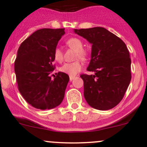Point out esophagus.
Segmentation results:
<instances>
[{
    "mask_svg": "<svg viewBox=\"0 0 147 147\" xmlns=\"http://www.w3.org/2000/svg\"><path fill=\"white\" fill-rule=\"evenodd\" d=\"M75 78V76H69V80H70V81L73 80Z\"/></svg>",
    "mask_w": 147,
    "mask_h": 147,
    "instance_id": "34e87169",
    "label": "esophagus"
}]
</instances>
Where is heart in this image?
<instances>
[{"instance_id":"heart-1","label":"heart","mask_w":147,"mask_h":147,"mask_svg":"<svg viewBox=\"0 0 147 147\" xmlns=\"http://www.w3.org/2000/svg\"><path fill=\"white\" fill-rule=\"evenodd\" d=\"M66 45L70 48L77 51V58L86 60L88 57V52L83 49V42L78 38H71L66 41ZM54 58L56 61L61 62L63 60V51L59 47H56L54 50ZM83 65L80 61L71 63H65L60 67V71L67 74L69 76H75L81 69Z\"/></svg>"}]
</instances>
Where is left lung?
<instances>
[{"mask_svg": "<svg viewBox=\"0 0 147 147\" xmlns=\"http://www.w3.org/2000/svg\"><path fill=\"white\" fill-rule=\"evenodd\" d=\"M92 44L91 60L87 71L81 75L84 97L87 104L99 110L115 107L122 100L131 81V59L125 43L105 28L74 29Z\"/></svg>", "mask_w": 147, "mask_h": 147, "instance_id": "obj_1", "label": "left lung"}]
</instances>
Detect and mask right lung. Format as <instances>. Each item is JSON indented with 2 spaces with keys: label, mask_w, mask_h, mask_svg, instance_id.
<instances>
[{
  "label": "right lung",
  "mask_w": 147,
  "mask_h": 147,
  "mask_svg": "<svg viewBox=\"0 0 147 147\" xmlns=\"http://www.w3.org/2000/svg\"><path fill=\"white\" fill-rule=\"evenodd\" d=\"M65 34V28H42L34 32L19 47L15 72L19 92L28 104L39 109H50L61 104L69 78L59 72L54 79V50Z\"/></svg>",
  "instance_id": "obj_1"
}]
</instances>
